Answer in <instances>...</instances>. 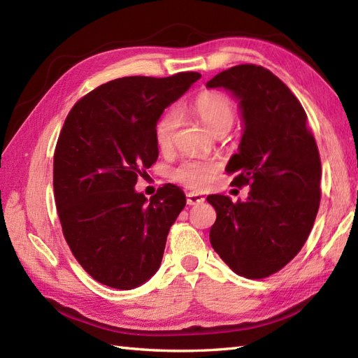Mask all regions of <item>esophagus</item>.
Here are the masks:
<instances>
[{
    "label": "esophagus",
    "instance_id": "obj_1",
    "mask_svg": "<svg viewBox=\"0 0 358 358\" xmlns=\"http://www.w3.org/2000/svg\"><path fill=\"white\" fill-rule=\"evenodd\" d=\"M186 196H187L189 206H195V204H200L204 201V196L200 194H195V192H189Z\"/></svg>",
    "mask_w": 358,
    "mask_h": 358
}]
</instances>
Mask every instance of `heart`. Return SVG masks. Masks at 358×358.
<instances>
[{
    "label": "heart",
    "mask_w": 358,
    "mask_h": 358,
    "mask_svg": "<svg viewBox=\"0 0 358 358\" xmlns=\"http://www.w3.org/2000/svg\"><path fill=\"white\" fill-rule=\"evenodd\" d=\"M191 110L210 134L222 127L229 129L234 121V108L231 101L220 94H204L199 96V100L192 104ZM178 124L180 115L177 110L166 112L159 118L155 127V140L159 149L169 150L172 148ZM218 167L220 163L215 158H189L175 167L172 177L185 186L200 191V189H206L210 185Z\"/></svg>",
    "instance_id": "1"
}]
</instances>
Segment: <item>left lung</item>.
<instances>
[{"instance_id":"obj_1","label":"left lung","mask_w":358,"mask_h":358,"mask_svg":"<svg viewBox=\"0 0 358 358\" xmlns=\"http://www.w3.org/2000/svg\"><path fill=\"white\" fill-rule=\"evenodd\" d=\"M208 89H224L238 103L243 134L226 172L249 185L246 200L209 195L217 210L209 240L220 258L246 278H264L300 252L320 204L322 163L306 112L275 75L240 64L215 75Z\"/></svg>"}]
</instances>
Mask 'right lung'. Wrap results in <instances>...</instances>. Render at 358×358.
Wrapping results in <instances>:
<instances>
[{"instance_id":"add662e5","label":"right lung","mask_w":358,"mask_h":358,"mask_svg":"<svg viewBox=\"0 0 358 358\" xmlns=\"http://www.w3.org/2000/svg\"><path fill=\"white\" fill-rule=\"evenodd\" d=\"M200 77L113 80L81 98L64 121L53 155L58 217L75 258L106 286L138 287L162 264L186 195L164 185L148 200L135 185L158 158L162 113Z\"/></svg>"}]
</instances>
